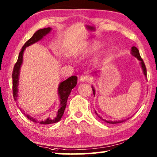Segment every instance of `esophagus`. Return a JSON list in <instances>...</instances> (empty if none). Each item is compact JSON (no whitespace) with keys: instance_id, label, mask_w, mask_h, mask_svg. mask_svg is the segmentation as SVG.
Instances as JSON below:
<instances>
[{"instance_id":"obj_1","label":"esophagus","mask_w":157,"mask_h":157,"mask_svg":"<svg viewBox=\"0 0 157 157\" xmlns=\"http://www.w3.org/2000/svg\"><path fill=\"white\" fill-rule=\"evenodd\" d=\"M91 79V77H90L88 74H83L79 78V81L80 82H86L89 81Z\"/></svg>"}]
</instances>
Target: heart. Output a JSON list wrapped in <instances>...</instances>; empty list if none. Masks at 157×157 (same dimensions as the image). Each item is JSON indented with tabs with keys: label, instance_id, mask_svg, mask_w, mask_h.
<instances>
[{
	"label": "heart",
	"instance_id": "heart-1",
	"mask_svg": "<svg viewBox=\"0 0 157 157\" xmlns=\"http://www.w3.org/2000/svg\"><path fill=\"white\" fill-rule=\"evenodd\" d=\"M99 46V44L97 41H91L86 45V51L91 52L97 48Z\"/></svg>",
	"mask_w": 157,
	"mask_h": 157
}]
</instances>
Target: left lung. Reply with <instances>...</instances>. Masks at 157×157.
Segmentation results:
<instances>
[{"mask_svg": "<svg viewBox=\"0 0 157 157\" xmlns=\"http://www.w3.org/2000/svg\"><path fill=\"white\" fill-rule=\"evenodd\" d=\"M132 55H134V57H136L138 59H139V61H140V64H141V66H142V68H143V73H144V75H145V77H147V70H146V67H145V63L144 62H143V59L141 58V57H140V53H139V50H138V48L136 47L135 46H133L132 47ZM92 89H93V92H94V95H95V90L94 89V87H92ZM95 113L97 114V113L95 112ZM98 115V114H97ZM100 118H101L100 117H99ZM102 119V118H101ZM103 121H105V122H107V123H110V124H116V123H121V122H124V121H107L106 120H104V119H102Z\"/></svg>", "mask_w": 157, "mask_h": 157, "instance_id": "8db88e82", "label": "left lung"}]
</instances>
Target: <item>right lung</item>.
<instances>
[{
    "label": "right lung",
    "mask_w": 157,
    "mask_h": 157,
    "mask_svg": "<svg viewBox=\"0 0 157 157\" xmlns=\"http://www.w3.org/2000/svg\"><path fill=\"white\" fill-rule=\"evenodd\" d=\"M51 28H46L44 29H40V30H37L35 33L33 34V36L31 38L25 42V44L23 45L21 49V52L18 55V57L17 59V63H15L14 69H13L12 72V91H13V97L15 101H17V97H18V76H19V71L21 66L23 62V52L25 49L26 47H28L30 45L36 43L39 40L43 38L44 36H46L47 34H48ZM77 82H78V78L76 76H71L68 79H66L65 81L61 82L59 88H58V94L60 98V108L56 113V115L52 116L50 118H47L46 121H42L39 122L36 120V118H34L33 117H31L26 114L25 113H23V115L25 117L30 120L31 121L34 122V123H39L42 124H52L59 122L62 117L63 116V113H64V110L66 106V102H67L68 95H70L71 90H72L74 87L76 86Z\"/></svg>",
    "instance_id": "right-lung-1"
}]
</instances>
